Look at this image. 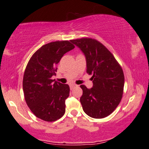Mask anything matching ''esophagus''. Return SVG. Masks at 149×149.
I'll return each mask as SVG.
<instances>
[{"instance_id":"34e87169","label":"esophagus","mask_w":149,"mask_h":149,"mask_svg":"<svg viewBox=\"0 0 149 149\" xmlns=\"http://www.w3.org/2000/svg\"><path fill=\"white\" fill-rule=\"evenodd\" d=\"M76 86H77V85H75V84H71V85H70V88H71V90H72L73 88H75V87H76Z\"/></svg>"}]
</instances>
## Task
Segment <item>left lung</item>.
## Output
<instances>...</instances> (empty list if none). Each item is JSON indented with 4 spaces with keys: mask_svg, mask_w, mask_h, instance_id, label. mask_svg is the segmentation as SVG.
I'll list each match as a JSON object with an SVG mask.
<instances>
[{
    "mask_svg": "<svg viewBox=\"0 0 149 149\" xmlns=\"http://www.w3.org/2000/svg\"><path fill=\"white\" fill-rule=\"evenodd\" d=\"M71 42L80 48L86 59L87 72L92 74V88L81 85L80 101L87 115L103 118L110 115L120 102L123 93V71L115 57L95 39L80 38Z\"/></svg>",
    "mask_w": 149,
    "mask_h": 149,
    "instance_id": "left-lung-1",
    "label": "left lung"
}]
</instances>
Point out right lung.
<instances>
[{
  "label": "right lung",
  "mask_w": 149,
  "mask_h": 149,
  "mask_svg": "<svg viewBox=\"0 0 149 149\" xmlns=\"http://www.w3.org/2000/svg\"><path fill=\"white\" fill-rule=\"evenodd\" d=\"M74 47L68 40L52 42L42 45L31 57L24 74L23 90L27 105L38 118L52 122L64 116L69 86L54 82L52 77L56 75V64Z\"/></svg>",
  "instance_id": "1"
}]
</instances>
